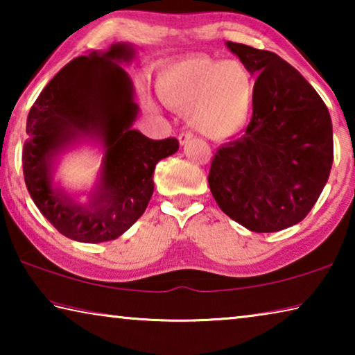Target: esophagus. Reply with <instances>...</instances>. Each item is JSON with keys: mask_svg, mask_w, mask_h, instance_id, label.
<instances>
[{"mask_svg": "<svg viewBox=\"0 0 355 355\" xmlns=\"http://www.w3.org/2000/svg\"><path fill=\"white\" fill-rule=\"evenodd\" d=\"M191 139H192V136L189 133H182V135L178 136V142H180V146H182V147L188 146V144L191 142Z\"/></svg>", "mask_w": 355, "mask_h": 355, "instance_id": "34e87169", "label": "esophagus"}]
</instances>
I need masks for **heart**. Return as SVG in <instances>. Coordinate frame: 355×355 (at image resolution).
I'll list each match as a JSON object with an SVG mask.
<instances>
[{"mask_svg": "<svg viewBox=\"0 0 355 355\" xmlns=\"http://www.w3.org/2000/svg\"><path fill=\"white\" fill-rule=\"evenodd\" d=\"M156 94L164 105L188 111L189 127L213 141L238 135L252 116L257 84L252 70L239 59L196 55L166 65L156 76ZM144 103H155L144 95Z\"/></svg>", "mask_w": 355, "mask_h": 355, "instance_id": "obj_1", "label": "heart"}]
</instances>
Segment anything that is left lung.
Here are the masks:
<instances>
[{
  "label": "left lung",
  "mask_w": 355,
  "mask_h": 355,
  "mask_svg": "<svg viewBox=\"0 0 355 355\" xmlns=\"http://www.w3.org/2000/svg\"><path fill=\"white\" fill-rule=\"evenodd\" d=\"M225 46L257 76V94L245 133L214 155L209 189L222 211L248 230H284L309 214L327 183L332 120L310 83L279 55Z\"/></svg>",
  "instance_id": "1"
}]
</instances>
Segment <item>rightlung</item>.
I'll list each match as a JSON object with an SVG mask.
<instances>
[{"label": "right lung", "mask_w": 355, "mask_h": 355, "mask_svg": "<svg viewBox=\"0 0 355 355\" xmlns=\"http://www.w3.org/2000/svg\"><path fill=\"white\" fill-rule=\"evenodd\" d=\"M135 56L133 44L117 42L73 59L28 114L23 147L28 192L50 224L78 243L123 235L152 199L155 166L178 150L173 137L153 141L133 128L139 106L122 64ZM83 143L98 148L102 164L93 188L73 193L57 182L55 172L63 155ZM81 195L88 196L86 202Z\"/></svg>", "instance_id": "obj_1"}]
</instances>
